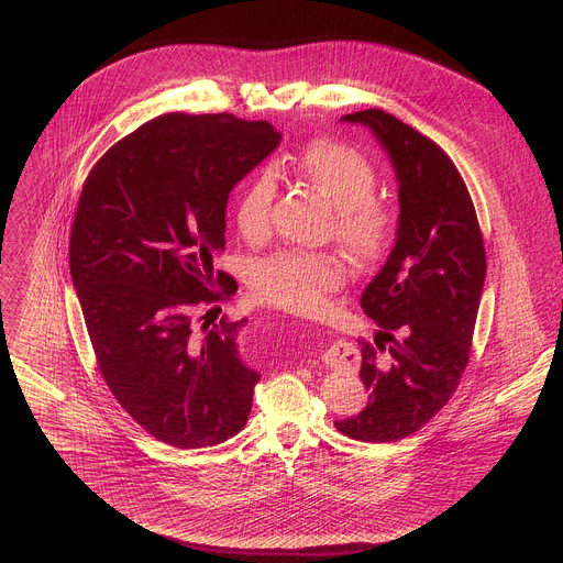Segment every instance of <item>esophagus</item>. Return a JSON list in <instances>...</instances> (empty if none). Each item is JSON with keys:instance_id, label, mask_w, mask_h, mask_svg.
<instances>
[{"instance_id": "obj_1", "label": "esophagus", "mask_w": 563, "mask_h": 563, "mask_svg": "<svg viewBox=\"0 0 563 563\" xmlns=\"http://www.w3.org/2000/svg\"><path fill=\"white\" fill-rule=\"evenodd\" d=\"M354 354H356V350L350 343L334 341L323 354H320V361H323L328 367L341 369V367H350L354 363Z\"/></svg>"}]
</instances>
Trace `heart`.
Segmentation results:
<instances>
[{"label":"heart","mask_w":563,"mask_h":563,"mask_svg":"<svg viewBox=\"0 0 563 563\" xmlns=\"http://www.w3.org/2000/svg\"><path fill=\"white\" fill-rule=\"evenodd\" d=\"M289 167L311 180L334 207V235L358 263L378 258L394 240L398 216L394 207L372 191L378 174L372 159L358 148L336 140H311ZM276 198L272 172H258L235 202V227L245 238H261L269 229ZM343 280V267L328 252L283 250L252 267L256 296L294 313H311Z\"/></svg>","instance_id":"1"}]
</instances>
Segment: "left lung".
<instances>
[{
    "label": "left lung",
    "mask_w": 563,
    "mask_h": 563,
    "mask_svg": "<svg viewBox=\"0 0 563 563\" xmlns=\"http://www.w3.org/2000/svg\"><path fill=\"white\" fill-rule=\"evenodd\" d=\"M343 120L367 126L387 151L400 213L394 250L361 296L380 328L374 345L361 343L369 404L334 426L356 441L391 443L421 430L465 372L486 247L467 187L439 144L380 109Z\"/></svg>",
    "instance_id": "8db88e82"
}]
</instances>
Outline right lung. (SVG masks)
Instances as JSON below:
<instances>
[{"label":"right lung","instance_id":"1","mask_svg":"<svg viewBox=\"0 0 563 563\" xmlns=\"http://www.w3.org/2000/svg\"><path fill=\"white\" fill-rule=\"evenodd\" d=\"M278 142L265 120L167 113L115 142L79 194L68 265L98 367L167 445H218L250 419L261 374L238 352L247 318L198 309L233 294L213 272L227 200Z\"/></svg>","mask_w":563,"mask_h":563}]
</instances>
